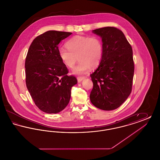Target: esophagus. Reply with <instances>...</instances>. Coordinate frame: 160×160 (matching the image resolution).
I'll use <instances>...</instances> for the list:
<instances>
[{
    "mask_svg": "<svg viewBox=\"0 0 160 160\" xmlns=\"http://www.w3.org/2000/svg\"><path fill=\"white\" fill-rule=\"evenodd\" d=\"M84 78V77H77V80L78 82H81L83 80Z\"/></svg>",
    "mask_w": 160,
    "mask_h": 160,
    "instance_id": "34e87169",
    "label": "esophagus"
}]
</instances>
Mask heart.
<instances>
[{"label": "heart", "mask_w": 160, "mask_h": 160, "mask_svg": "<svg viewBox=\"0 0 160 160\" xmlns=\"http://www.w3.org/2000/svg\"><path fill=\"white\" fill-rule=\"evenodd\" d=\"M67 48H61L59 55L63 64L69 68L78 64L73 69L75 74H84L91 67L99 66L103 56V43L97 36L76 35L70 38L66 43Z\"/></svg>", "instance_id": "obj_1"}]
</instances>
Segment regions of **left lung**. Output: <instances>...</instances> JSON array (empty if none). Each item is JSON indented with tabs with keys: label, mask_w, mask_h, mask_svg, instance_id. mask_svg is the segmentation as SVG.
<instances>
[{
	"label": "left lung",
	"mask_w": 160,
	"mask_h": 160,
	"mask_svg": "<svg viewBox=\"0 0 160 160\" xmlns=\"http://www.w3.org/2000/svg\"><path fill=\"white\" fill-rule=\"evenodd\" d=\"M92 32L102 38L103 56L98 68L90 75L93 82L90 100L99 109L112 110L121 106L132 91V49L123 33L116 28Z\"/></svg>",
	"instance_id": "obj_1"
}]
</instances>
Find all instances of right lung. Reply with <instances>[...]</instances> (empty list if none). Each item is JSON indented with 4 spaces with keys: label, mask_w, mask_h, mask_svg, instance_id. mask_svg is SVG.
I'll return each instance as SVG.
<instances>
[{
    "label": "right lung",
    "mask_w": 160,
    "mask_h": 160,
    "mask_svg": "<svg viewBox=\"0 0 160 160\" xmlns=\"http://www.w3.org/2000/svg\"><path fill=\"white\" fill-rule=\"evenodd\" d=\"M72 33L49 31L32 41L25 61L26 83L35 105L47 113H58L68 104L76 77L68 76L58 44Z\"/></svg>",
    "instance_id": "obj_1"
}]
</instances>
